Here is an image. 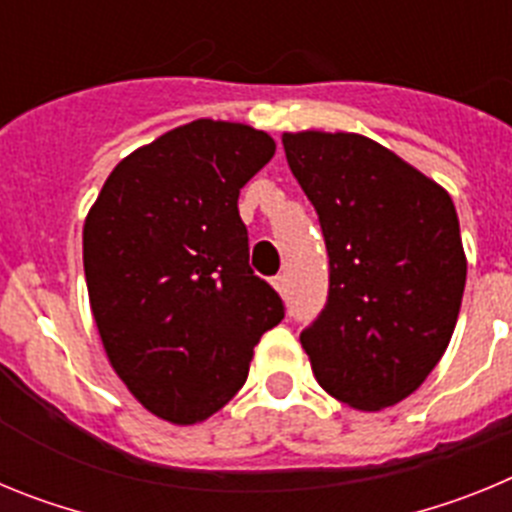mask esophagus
Returning a JSON list of instances; mask_svg holds the SVG:
<instances>
[{"mask_svg":"<svg viewBox=\"0 0 512 512\" xmlns=\"http://www.w3.org/2000/svg\"><path fill=\"white\" fill-rule=\"evenodd\" d=\"M271 284H274V289H277L279 295H287V277H284V274H277V277L271 279Z\"/></svg>","mask_w":512,"mask_h":512,"instance_id":"1","label":"esophagus"}]
</instances>
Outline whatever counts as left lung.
Returning <instances> with one entry per match:
<instances>
[{"label":"left lung","instance_id":"8db88e82","mask_svg":"<svg viewBox=\"0 0 512 512\" xmlns=\"http://www.w3.org/2000/svg\"><path fill=\"white\" fill-rule=\"evenodd\" d=\"M287 164L318 212L328 302L300 333L328 395L382 410L441 361L467 282L449 192L356 133H284Z\"/></svg>","mask_w":512,"mask_h":512}]
</instances>
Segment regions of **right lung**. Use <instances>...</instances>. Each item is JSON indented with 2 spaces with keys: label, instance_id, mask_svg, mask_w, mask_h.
I'll use <instances>...</instances> for the list:
<instances>
[{
  "label": "right lung",
  "instance_id": "right-lung-1",
  "mask_svg": "<svg viewBox=\"0 0 512 512\" xmlns=\"http://www.w3.org/2000/svg\"><path fill=\"white\" fill-rule=\"evenodd\" d=\"M277 146L194 120L115 166L84 223L94 323L117 377L171 423H200L248 377L282 297L248 266L238 194Z\"/></svg>",
  "mask_w": 512,
  "mask_h": 512
}]
</instances>
